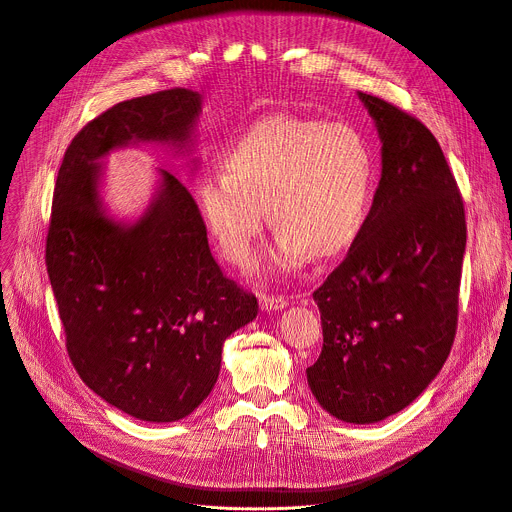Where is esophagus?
<instances>
[{"label": "esophagus", "mask_w": 512, "mask_h": 512, "mask_svg": "<svg viewBox=\"0 0 512 512\" xmlns=\"http://www.w3.org/2000/svg\"><path fill=\"white\" fill-rule=\"evenodd\" d=\"M259 304H261V310H265V312H279V310H283L287 306V298H281V296H261Z\"/></svg>", "instance_id": "34e87169"}]
</instances>
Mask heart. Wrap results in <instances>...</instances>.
Wrapping results in <instances>:
<instances>
[{"label": "heart", "mask_w": 512, "mask_h": 512, "mask_svg": "<svg viewBox=\"0 0 512 512\" xmlns=\"http://www.w3.org/2000/svg\"><path fill=\"white\" fill-rule=\"evenodd\" d=\"M223 162L225 170L202 176L196 202L233 265L251 263L263 208L277 231L265 261L281 273L344 255L369 221L375 152L348 123L263 117L231 141Z\"/></svg>", "instance_id": "1"}]
</instances>
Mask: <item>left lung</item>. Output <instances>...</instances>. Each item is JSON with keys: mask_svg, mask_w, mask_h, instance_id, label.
I'll return each instance as SVG.
<instances>
[{"mask_svg": "<svg viewBox=\"0 0 512 512\" xmlns=\"http://www.w3.org/2000/svg\"><path fill=\"white\" fill-rule=\"evenodd\" d=\"M358 99L381 139V180L360 237L314 291L324 346L306 375L322 409L364 425L405 409L444 367L466 218L433 133L379 97Z\"/></svg>", "mask_w": 512, "mask_h": 512, "instance_id": "1", "label": "left lung"}]
</instances>
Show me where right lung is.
<instances>
[{
	"mask_svg": "<svg viewBox=\"0 0 512 512\" xmlns=\"http://www.w3.org/2000/svg\"><path fill=\"white\" fill-rule=\"evenodd\" d=\"M202 95L170 89L117 103L70 141L58 170L46 267L66 350L103 401L150 423L190 415L212 391L225 340L257 318V298L214 261L186 186L158 168L150 204L115 218L103 160L139 143L198 158Z\"/></svg>",
	"mask_w": 512,
	"mask_h": 512,
	"instance_id": "right-lung-1",
	"label": "right lung"
}]
</instances>
